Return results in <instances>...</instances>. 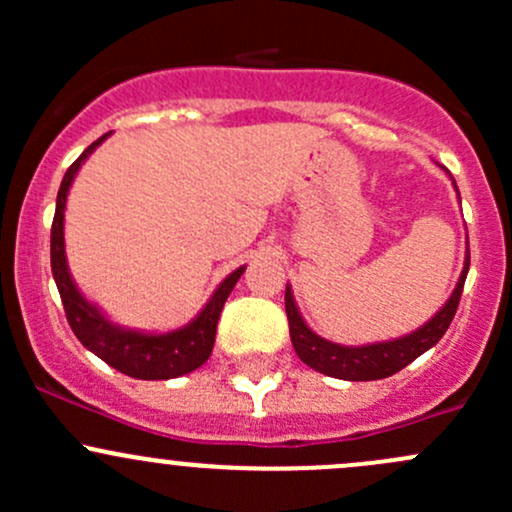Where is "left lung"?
I'll use <instances>...</instances> for the list:
<instances>
[{
	"mask_svg": "<svg viewBox=\"0 0 512 512\" xmlns=\"http://www.w3.org/2000/svg\"><path fill=\"white\" fill-rule=\"evenodd\" d=\"M468 267H471V252L466 255V267H463V275L458 280L456 289H453L451 299L446 302V307L431 319V322L423 324L421 329H416L409 337H401L396 342H384V344H371V347H342V344H332L327 339L317 337L312 329L304 324V319L299 317L297 304H294L292 292H285V309L289 319V337H292V347L297 352L299 359L307 366H312L314 371H322V374L334 376V379H347V381H374V379H386V376L396 374L404 366H409L411 361L418 359L423 352L433 347L438 339L446 334V329L451 327L453 317H456L458 302H461L463 285H466Z\"/></svg>",
	"mask_w": 512,
	"mask_h": 512,
	"instance_id": "left-lung-1",
	"label": "left lung"
}]
</instances>
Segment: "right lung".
Instances as JSON below:
<instances>
[{
	"mask_svg": "<svg viewBox=\"0 0 512 512\" xmlns=\"http://www.w3.org/2000/svg\"><path fill=\"white\" fill-rule=\"evenodd\" d=\"M103 138H108V133H103L98 141L91 143V146L69 165L64 180H61L59 195H56L54 223H51V275H54L56 287H59L66 322H69L76 339H79L89 352H94L98 359L106 361L108 366L118 369L121 374L133 376V379H175V376L190 374V371L198 369V366H203L205 361H208L210 352H213L215 332H218V319L225 307V299L230 297L232 287L240 280L245 267H240V270H235L232 275H227V280L215 289L213 299L205 304V309L198 314V319H193L188 327L178 329V332L151 337V334L126 332V329H118L113 327V324H108L106 319L98 314L94 304L86 302L74 282H71L69 267H66L64 257L66 193H69V185L71 180H74L76 170L81 168L86 156L94 151Z\"/></svg>",
	"mask_w": 512,
	"mask_h": 512,
	"instance_id": "add662e5",
	"label": "right lung"
}]
</instances>
